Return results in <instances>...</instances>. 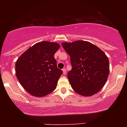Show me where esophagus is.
Returning <instances> with one entry per match:
<instances>
[{
	"label": "esophagus",
	"mask_w": 127,
	"mask_h": 127,
	"mask_svg": "<svg viewBox=\"0 0 127 127\" xmlns=\"http://www.w3.org/2000/svg\"><path fill=\"white\" fill-rule=\"evenodd\" d=\"M62 71H63L64 74H65L66 73V68H64L63 69H62Z\"/></svg>",
	"instance_id": "esophagus-1"
}]
</instances>
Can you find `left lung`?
Returning <instances> with one entry per match:
<instances>
[{
  "mask_svg": "<svg viewBox=\"0 0 127 127\" xmlns=\"http://www.w3.org/2000/svg\"><path fill=\"white\" fill-rule=\"evenodd\" d=\"M62 46L70 57L72 67L67 76L73 90L84 96L99 91L109 73V62L105 53L88 41L64 42Z\"/></svg>",
  "mask_w": 127,
  "mask_h": 127,
  "instance_id": "1",
  "label": "left lung"
}]
</instances>
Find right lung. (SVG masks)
Returning a JSON list of instances; mask_svg holds the SVG:
<instances>
[{
    "instance_id": "obj_1",
    "label": "right lung",
    "mask_w": 127,
    "mask_h": 127,
    "mask_svg": "<svg viewBox=\"0 0 127 127\" xmlns=\"http://www.w3.org/2000/svg\"><path fill=\"white\" fill-rule=\"evenodd\" d=\"M59 48L57 43L41 41L28 48L17 60V79L24 89L34 96H45L56 88L62 74L54 58Z\"/></svg>"
}]
</instances>
